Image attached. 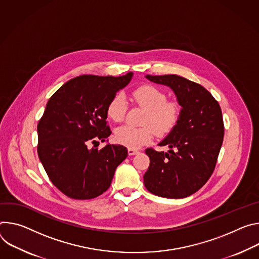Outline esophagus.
I'll return each instance as SVG.
<instances>
[{
  "label": "esophagus",
  "mask_w": 259,
  "mask_h": 259,
  "mask_svg": "<svg viewBox=\"0 0 259 259\" xmlns=\"http://www.w3.org/2000/svg\"><path fill=\"white\" fill-rule=\"evenodd\" d=\"M127 152H128V155H136V154H138L140 151H139V150H137V149L128 148V149H127Z\"/></svg>",
  "instance_id": "34e87169"
}]
</instances>
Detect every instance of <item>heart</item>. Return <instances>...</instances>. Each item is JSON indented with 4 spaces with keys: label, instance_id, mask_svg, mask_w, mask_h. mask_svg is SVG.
I'll return each instance as SVG.
<instances>
[{
    "label": "heart",
    "instance_id": "1",
    "mask_svg": "<svg viewBox=\"0 0 259 259\" xmlns=\"http://www.w3.org/2000/svg\"><path fill=\"white\" fill-rule=\"evenodd\" d=\"M135 102L146 110L142 124L145 126H120L115 132V140L128 148H140L150 143L154 133L163 137L179 122L181 107L177 102L167 101L166 95L152 85H143L133 93ZM126 103L123 95H115L107 106L108 117L114 122L123 120Z\"/></svg>",
    "mask_w": 259,
    "mask_h": 259
}]
</instances>
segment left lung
Instances as JSON below:
<instances>
[{"label": "left lung", "mask_w": 259, "mask_h": 259, "mask_svg": "<svg viewBox=\"0 0 259 259\" xmlns=\"http://www.w3.org/2000/svg\"><path fill=\"white\" fill-rule=\"evenodd\" d=\"M146 78L168 86L182 109L176 127L158 144L169 150H145L150 158L143 176L145 187L161 197H187L206 184L215 168L224 136L220 106L202 85L181 76Z\"/></svg>", "instance_id": "1"}]
</instances>
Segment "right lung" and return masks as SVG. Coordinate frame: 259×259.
Returning <instances> with one entry per match:
<instances>
[{
  "instance_id": "obj_1",
  "label": "right lung",
  "mask_w": 259,
  "mask_h": 259,
  "mask_svg": "<svg viewBox=\"0 0 259 259\" xmlns=\"http://www.w3.org/2000/svg\"><path fill=\"white\" fill-rule=\"evenodd\" d=\"M124 76L82 75L66 82L49 99L38 123V155L53 185L74 199H91L111 185L126 158L122 145H89L111 135L107 106L132 80ZM108 141V140H107Z\"/></svg>"
}]
</instances>
